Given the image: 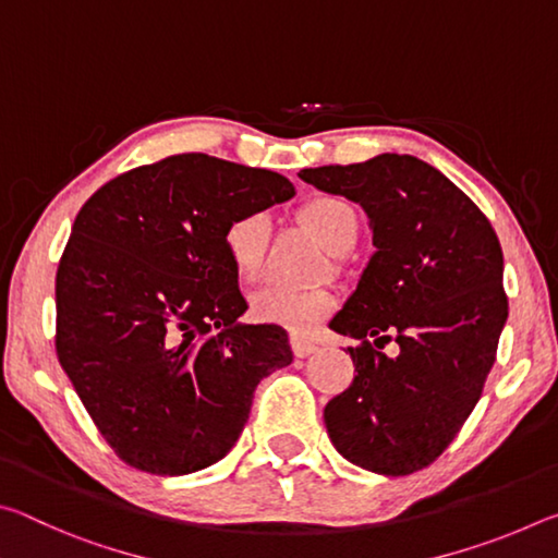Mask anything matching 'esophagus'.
<instances>
[{"mask_svg": "<svg viewBox=\"0 0 558 558\" xmlns=\"http://www.w3.org/2000/svg\"><path fill=\"white\" fill-rule=\"evenodd\" d=\"M290 344H292V352H295V356H310L317 352V344L313 342V339H307L302 335H292Z\"/></svg>", "mask_w": 558, "mask_h": 558, "instance_id": "obj_1", "label": "esophagus"}]
</instances>
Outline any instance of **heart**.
<instances>
[{
	"instance_id": "b5f03b06",
	"label": "heart",
	"mask_w": 558,
	"mask_h": 558,
	"mask_svg": "<svg viewBox=\"0 0 558 558\" xmlns=\"http://www.w3.org/2000/svg\"><path fill=\"white\" fill-rule=\"evenodd\" d=\"M298 219L313 231L329 253H344L352 248L359 233V214L352 204L335 194H313L300 204ZM268 216L248 211L226 223L221 243L235 278L241 282H256L266 268L268 245ZM337 307V295L329 290H292L268 286L253 292L248 310L251 317L263 325H278L292 332H313Z\"/></svg>"
}]
</instances>
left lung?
<instances>
[{
	"mask_svg": "<svg viewBox=\"0 0 558 558\" xmlns=\"http://www.w3.org/2000/svg\"><path fill=\"white\" fill-rule=\"evenodd\" d=\"M307 184L364 206L376 253L329 327L354 381L325 405L335 448L379 475L428 468L475 409L507 323L502 248L487 216L411 155L302 169ZM393 338L400 354L378 352Z\"/></svg>",
	"mask_w": 558,
	"mask_h": 558,
	"instance_id": "8db88e82",
	"label": "left lung"
}]
</instances>
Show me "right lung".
Listing matches in <instances>:
<instances>
[{
	"instance_id": "right-lung-1",
	"label": "right lung",
	"mask_w": 558,
	"mask_h": 558,
	"mask_svg": "<svg viewBox=\"0 0 558 558\" xmlns=\"http://www.w3.org/2000/svg\"><path fill=\"white\" fill-rule=\"evenodd\" d=\"M295 189L202 153L110 179L83 204L56 270V354L130 468L186 475L239 440L253 391L292 362L278 325H241L221 235Z\"/></svg>"
}]
</instances>
